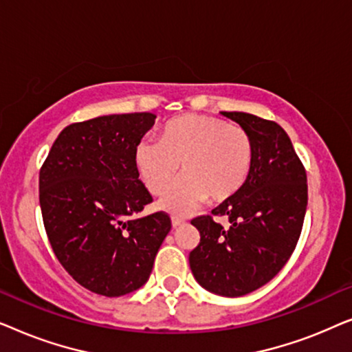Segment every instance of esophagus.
Here are the masks:
<instances>
[{
  "label": "esophagus",
  "instance_id": "34e87169",
  "mask_svg": "<svg viewBox=\"0 0 352 352\" xmlns=\"http://www.w3.org/2000/svg\"><path fill=\"white\" fill-rule=\"evenodd\" d=\"M171 224H173V228H177V226L184 224V219L177 218V216H173V218H171Z\"/></svg>",
  "mask_w": 352,
  "mask_h": 352
}]
</instances>
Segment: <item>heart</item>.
<instances>
[{
  "label": "heart",
  "instance_id": "1",
  "mask_svg": "<svg viewBox=\"0 0 352 352\" xmlns=\"http://www.w3.org/2000/svg\"><path fill=\"white\" fill-rule=\"evenodd\" d=\"M253 139L240 124L211 115L187 113L162 128L160 141L142 139L134 148V165L153 195L162 194L160 208L187 213L206 199L223 204L239 194L252 175Z\"/></svg>",
  "mask_w": 352,
  "mask_h": 352
}]
</instances>
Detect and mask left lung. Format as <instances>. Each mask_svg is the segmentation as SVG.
Returning <instances> with one entry per match:
<instances>
[{"instance_id": "obj_1", "label": "left lung", "mask_w": 352, "mask_h": 352, "mask_svg": "<svg viewBox=\"0 0 352 352\" xmlns=\"http://www.w3.org/2000/svg\"><path fill=\"white\" fill-rule=\"evenodd\" d=\"M253 139L252 175L237 195L211 211L226 215L224 230L212 216L190 221L200 242L189 254L195 280L221 296H243L280 272L301 235L307 206V177L280 124L245 112H223Z\"/></svg>"}]
</instances>
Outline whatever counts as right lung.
Returning <instances> with one entry per match:
<instances>
[{"instance_id": "add662e5", "label": "right lung", "mask_w": 352, "mask_h": 352, "mask_svg": "<svg viewBox=\"0 0 352 352\" xmlns=\"http://www.w3.org/2000/svg\"><path fill=\"white\" fill-rule=\"evenodd\" d=\"M148 112L104 115L62 129L40 170L43 223L56 258L89 292L122 296L147 282L171 219L152 204L134 148Z\"/></svg>"}]
</instances>
